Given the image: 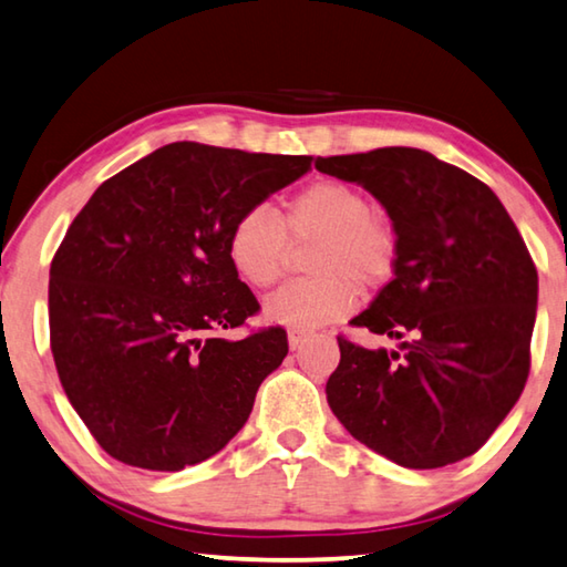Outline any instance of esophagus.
I'll use <instances>...</instances> for the list:
<instances>
[{"instance_id": "1", "label": "esophagus", "mask_w": 567, "mask_h": 567, "mask_svg": "<svg viewBox=\"0 0 567 567\" xmlns=\"http://www.w3.org/2000/svg\"><path fill=\"white\" fill-rule=\"evenodd\" d=\"M306 339H309V333H303V331H293V329L289 331V346H291L293 351H296V349H301Z\"/></svg>"}]
</instances>
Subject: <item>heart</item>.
<instances>
[{"label": "heart", "mask_w": 567, "mask_h": 567, "mask_svg": "<svg viewBox=\"0 0 567 567\" xmlns=\"http://www.w3.org/2000/svg\"><path fill=\"white\" fill-rule=\"evenodd\" d=\"M311 278L284 286L266 301V316L293 331H311L346 319L361 286L381 284L393 271L399 238L389 218L371 212L359 186L321 178L301 188L281 214L254 204L234 218L226 254L236 276L251 289H271L284 276L291 244H311Z\"/></svg>", "instance_id": "heart-1"}]
</instances>
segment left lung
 <instances>
[{
  "instance_id": "1",
  "label": "left lung",
  "mask_w": 567,
  "mask_h": 567,
  "mask_svg": "<svg viewBox=\"0 0 567 567\" xmlns=\"http://www.w3.org/2000/svg\"><path fill=\"white\" fill-rule=\"evenodd\" d=\"M316 168L369 188L399 238L393 278L351 323L401 351L339 336L326 383L333 415L403 468L468 458L530 373L538 271L518 226L481 178L421 148L319 156Z\"/></svg>"
}]
</instances>
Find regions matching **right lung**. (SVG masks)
<instances>
[{
  "instance_id": "1",
  "label": "right lung",
  "mask_w": 567,
  "mask_h": 567,
  "mask_svg": "<svg viewBox=\"0 0 567 567\" xmlns=\"http://www.w3.org/2000/svg\"><path fill=\"white\" fill-rule=\"evenodd\" d=\"M313 156L176 142L96 188L49 268V343L94 441L134 468L182 471L244 429L281 365V326L221 339L261 311L226 236Z\"/></svg>"
}]
</instances>
